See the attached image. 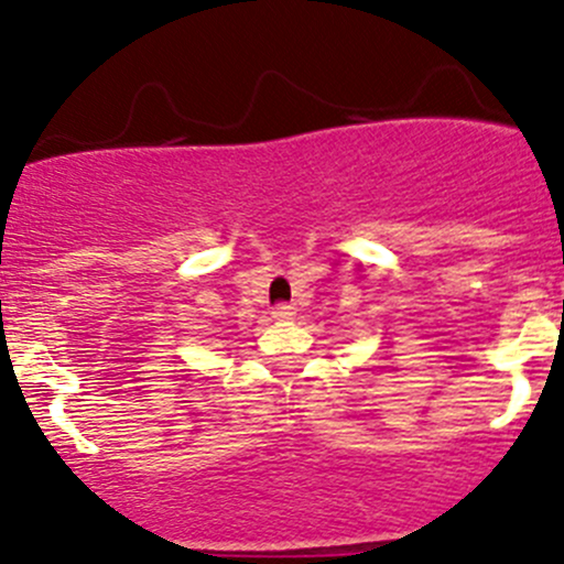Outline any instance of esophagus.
<instances>
[{
    "mask_svg": "<svg viewBox=\"0 0 564 564\" xmlns=\"http://www.w3.org/2000/svg\"><path fill=\"white\" fill-rule=\"evenodd\" d=\"M272 316H275V319H292V316H294V305H289V303L275 305V308H272Z\"/></svg>",
    "mask_w": 564,
    "mask_h": 564,
    "instance_id": "esophagus-1",
    "label": "esophagus"
}]
</instances>
